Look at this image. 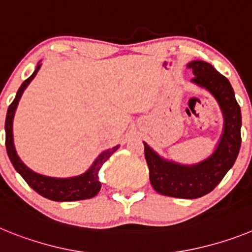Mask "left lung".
I'll return each mask as SVG.
<instances>
[{"label":"left lung","mask_w":252,"mask_h":252,"mask_svg":"<svg viewBox=\"0 0 252 252\" xmlns=\"http://www.w3.org/2000/svg\"><path fill=\"white\" fill-rule=\"evenodd\" d=\"M193 83L206 88L217 99L223 113V132L217 148L203 161L183 165L161 158L144 142L150 183L162 195L194 199L212 192L232 168L241 146V108L232 86L224 75L203 60L188 63Z\"/></svg>","instance_id":"1"}]
</instances>
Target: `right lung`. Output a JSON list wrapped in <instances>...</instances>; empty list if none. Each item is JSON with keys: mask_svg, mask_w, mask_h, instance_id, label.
<instances>
[{"mask_svg": "<svg viewBox=\"0 0 252 252\" xmlns=\"http://www.w3.org/2000/svg\"><path fill=\"white\" fill-rule=\"evenodd\" d=\"M41 64H37L35 72L26 79L21 87L19 88L16 93V97L10 104L7 110V115H6V122H4V131H6V150H7V155L10 158L11 162H12L13 168L16 169V171L25 179L26 183L34 189L35 192L39 193L40 195L51 199L55 202H72V201H81V199H88V198L94 197L101 189V183L98 180V171L102 168L104 162L110 159V157L115 153L117 149L120 148L119 145L113 146L112 149L103 151L98 155V158L94 160L88 170L83 174L78 175V177L72 178H51L46 177V175L37 174L31 169H29L24 162L20 160L17 157V153L15 150V145H13V133H12V122L13 116H15V111L17 108L20 98H21L22 93L26 90V87L30 84L39 72Z\"/></svg>", "mask_w": 252, "mask_h": 252, "instance_id": "obj_1", "label": "right lung"}]
</instances>
